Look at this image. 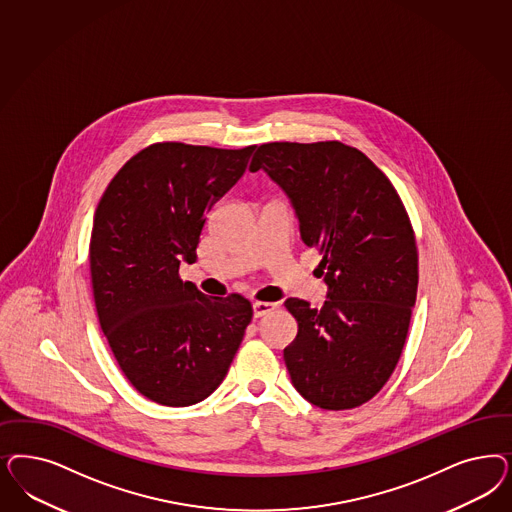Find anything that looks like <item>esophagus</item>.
<instances>
[{
    "mask_svg": "<svg viewBox=\"0 0 512 512\" xmlns=\"http://www.w3.org/2000/svg\"><path fill=\"white\" fill-rule=\"evenodd\" d=\"M279 307V303H269V301H256L252 303V311H254V318H262L267 313L275 311Z\"/></svg>",
    "mask_w": 512,
    "mask_h": 512,
    "instance_id": "esophagus-1",
    "label": "esophagus"
}]
</instances>
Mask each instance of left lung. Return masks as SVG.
<instances>
[{
	"mask_svg": "<svg viewBox=\"0 0 512 512\" xmlns=\"http://www.w3.org/2000/svg\"><path fill=\"white\" fill-rule=\"evenodd\" d=\"M248 169L279 184L303 243L322 254L324 305L284 301L297 320L284 348L292 384L320 409L360 407L394 373L409 331L418 288L409 215L379 167L339 141L265 143Z\"/></svg>",
	"mask_w": 512,
	"mask_h": 512,
	"instance_id": "left-lung-1",
	"label": "left lung"
}]
</instances>
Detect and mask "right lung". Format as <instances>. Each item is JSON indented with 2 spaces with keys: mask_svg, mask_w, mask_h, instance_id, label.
<instances>
[{
  "mask_svg": "<svg viewBox=\"0 0 512 512\" xmlns=\"http://www.w3.org/2000/svg\"><path fill=\"white\" fill-rule=\"evenodd\" d=\"M256 147L156 143L101 196L90 239L99 326L133 388L167 407L211 396L252 320L239 294L209 297L182 282L209 211L243 177Z\"/></svg>",
  "mask_w": 512,
  "mask_h": 512,
  "instance_id": "right-lung-1",
  "label": "right lung"
}]
</instances>
